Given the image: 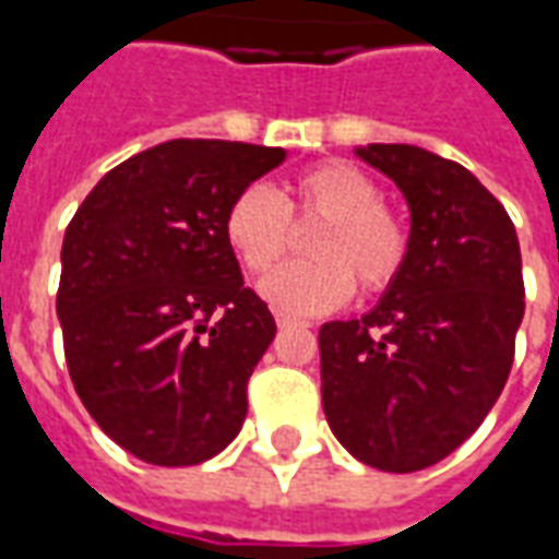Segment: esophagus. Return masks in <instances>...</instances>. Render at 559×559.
<instances>
[{
    "mask_svg": "<svg viewBox=\"0 0 559 559\" xmlns=\"http://www.w3.org/2000/svg\"><path fill=\"white\" fill-rule=\"evenodd\" d=\"M305 326H308L305 320H296V317L278 314V329H305Z\"/></svg>",
    "mask_w": 559,
    "mask_h": 559,
    "instance_id": "34e87169",
    "label": "esophagus"
}]
</instances>
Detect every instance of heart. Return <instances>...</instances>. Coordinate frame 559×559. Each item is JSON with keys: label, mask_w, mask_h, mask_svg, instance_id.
Returning a JSON list of instances; mask_svg holds the SVG:
<instances>
[{"label": "heart", "mask_w": 559, "mask_h": 559, "mask_svg": "<svg viewBox=\"0 0 559 559\" xmlns=\"http://www.w3.org/2000/svg\"><path fill=\"white\" fill-rule=\"evenodd\" d=\"M321 221L308 264H292L260 284L275 311L317 317L347 302L359 284L368 296L386 293L411 260V224L380 197L359 164L329 158L293 176L287 194L248 185L224 215V236L251 275H266L286 253L292 221Z\"/></svg>", "instance_id": "heart-1"}]
</instances>
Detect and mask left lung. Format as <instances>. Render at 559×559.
I'll return each instance as SVG.
<instances>
[{
	"mask_svg": "<svg viewBox=\"0 0 559 559\" xmlns=\"http://www.w3.org/2000/svg\"><path fill=\"white\" fill-rule=\"evenodd\" d=\"M411 203V260L362 320L320 326L323 411L362 464L443 461L500 399L524 317L515 224L455 160L407 143L359 148Z\"/></svg>",
	"mask_w": 559,
	"mask_h": 559,
	"instance_id": "left-lung-1",
	"label": "left lung"
}]
</instances>
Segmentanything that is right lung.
<instances>
[{"mask_svg": "<svg viewBox=\"0 0 559 559\" xmlns=\"http://www.w3.org/2000/svg\"><path fill=\"white\" fill-rule=\"evenodd\" d=\"M284 158L167 140L107 173L68 224L56 293L68 374L98 428L146 464L191 467L242 428L275 317L245 287L224 215Z\"/></svg>", "mask_w": 559, "mask_h": 559, "instance_id": "add662e5", "label": "right lung"}]
</instances>
